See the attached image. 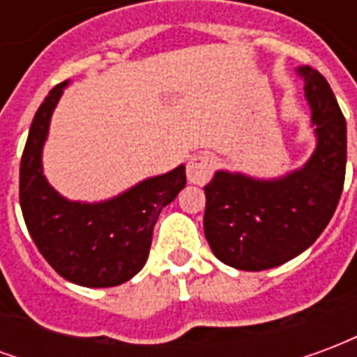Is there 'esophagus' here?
Here are the masks:
<instances>
[{
    "label": "esophagus",
    "instance_id": "obj_1",
    "mask_svg": "<svg viewBox=\"0 0 357 357\" xmlns=\"http://www.w3.org/2000/svg\"><path fill=\"white\" fill-rule=\"evenodd\" d=\"M216 170V158L212 155H195L187 162V179L195 185H204Z\"/></svg>",
    "mask_w": 357,
    "mask_h": 357
}]
</instances>
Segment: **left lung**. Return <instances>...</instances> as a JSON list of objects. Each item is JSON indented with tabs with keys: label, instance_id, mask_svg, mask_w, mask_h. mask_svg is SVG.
<instances>
[{
	"label": "left lung",
	"instance_id": "obj_1",
	"mask_svg": "<svg viewBox=\"0 0 357 357\" xmlns=\"http://www.w3.org/2000/svg\"><path fill=\"white\" fill-rule=\"evenodd\" d=\"M315 126L314 155L277 179L218 170L204 187V235L220 262L262 271L312 247L337 210L346 174V120L333 89L312 66H300Z\"/></svg>",
	"mask_w": 357,
	"mask_h": 357
}]
</instances>
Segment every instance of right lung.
Here are the masks:
<instances>
[{"mask_svg":"<svg viewBox=\"0 0 357 357\" xmlns=\"http://www.w3.org/2000/svg\"><path fill=\"white\" fill-rule=\"evenodd\" d=\"M63 82L36 112L20 158L19 197L28 233L51 268L70 283L101 289L132 279L149 258L160 210L185 187V166L149 178L102 202L66 201L43 176L42 149Z\"/></svg>","mask_w":357,"mask_h":357,"instance_id":"1","label":"right lung"}]
</instances>
